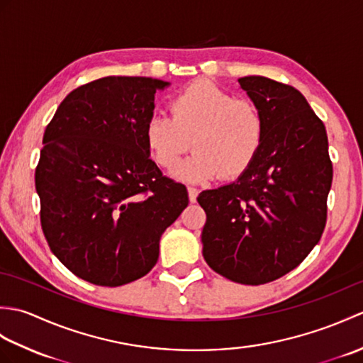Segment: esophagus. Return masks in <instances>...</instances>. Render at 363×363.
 I'll return each mask as SVG.
<instances>
[{"label":"esophagus","instance_id":"obj_1","mask_svg":"<svg viewBox=\"0 0 363 363\" xmlns=\"http://www.w3.org/2000/svg\"><path fill=\"white\" fill-rule=\"evenodd\" d=\"M187 191H189V199H190V203H195L196 201V198H198V189H195V187H189L187 189Z\"/></svg>","mask_w":363,"mask_h":363}]
</instances>
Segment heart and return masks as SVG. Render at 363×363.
Masks as SVG:
<instances>
[{"label":"heart","mask_w":363,"mask_h":363,"mask_svg":"<svg viewBox=\"0 0 363 363\" xmlns=\"http://www.w3.org/2000/svg\"><path fill=\"white\" fill-rule=\"evenodd\" d=\"M264 134L257 106L211 81H196L177 91L169 101V115H152L143 130L146 146L164 168L177 164L191 138L196 151L172 172L187 182H206L220 173L240 176L257 156Z\"/></svg>","instance_id":"1"}]
</instances>
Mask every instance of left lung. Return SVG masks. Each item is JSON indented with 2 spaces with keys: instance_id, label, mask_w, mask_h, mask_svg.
<instances>
[{
  "instance_id": "1",
  "label": "left lung",
  "mask_w": 363,
  "mask_h": 363,
  "mask_svg": "<svg viewBox=\"0 0 363 363\" xmlns=\"http://www.w3.org/2000/svg\"><path fill=\"white\" fill-rule=\"evenodd\" d=\"M265 121L264 142L234 182L198 196L203 256L245 285L279 279L320 242L333 164L323 121L301 91L264 76L238 78Z\"/></svg>"
}]
</instances>
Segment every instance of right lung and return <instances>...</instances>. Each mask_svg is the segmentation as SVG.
Here are the masks:
<instances>
[{"instance_id":"obj_1","label":"right lung","mask_w":363,"mask_h":363,"mask_svg":"<svg viewBox=\"0 0 363 363\" xmlns=\"http://www.w3.org/2000/svg\"><path fill=\"white\" fill-rule=\"evenodd\" d=\"M169 82L107 76L68 94L43 134L35 168L42 229L81 279L118 287L159 259V242L189 204L145 142L154 95Z\"/></svg>"}]
</instances>
